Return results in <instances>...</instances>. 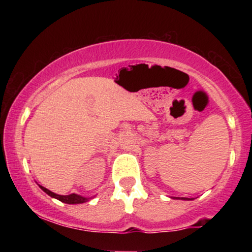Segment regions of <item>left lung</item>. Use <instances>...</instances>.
<instances>
[{"mask_svg":"<svg viewBox=\"0 0 252 252\" xmlns=\"http://www.w3.org/2000/svg\"><path fill=\"white\" fill-rule=\"evenodd\" d=\"M173 198H177V199H187V198H185V197H173Z\"/></svg>","mask_w":252,"mask_h":252,"instance_id":"8db88e82","label":"left lung"}]
</instances>
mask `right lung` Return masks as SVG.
<instances>
[{
    "instance_id": "add662e5",
    "label": "right lung",
    "mask_w": 252,
    "mask_h": 252,
    "mask_svg": "<svg viewBox=\"0 0 252 252\" xmlns=\"http://www.w3.org/2000/svg\"><path fill=\"white\" fill-rule=\"evenodd\" d=\"M40 188L42 189V190L46 192V194L49 195L50 197L56 198V199H58V201L66 203V204H81V203H85V202H87V201H89V199H91V198L84 197V196H80V195H77V194L58 195V194H55V192H53V191H50L49 189L42 187V186H40Z\"/></svg>"
}]
</instances>
